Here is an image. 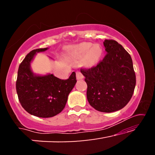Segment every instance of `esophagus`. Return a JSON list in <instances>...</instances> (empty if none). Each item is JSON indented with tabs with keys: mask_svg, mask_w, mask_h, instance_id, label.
Masks as SVG:
<instances>
[{
	"mask_svg": "<svg viewBox=\"0 0 155 155\" xmlns=\"http://www.w3.org/2000/svg\"><path fill=\"white\" fill-rule=\"evenodd\" d=\"M76 77H77L78 80H81L84 78V76H83V75H82V73H81V72L78 71L77 72H76Z\"/></svg>",
	"mask_w": 155,
	"mask_h": 155,
	"instance_id": "esophagus-1",
	"label": "esophagus"
}]
</instances>
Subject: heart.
<instances>
[{"label":"heart","mask_w":155,"mask_h":155,"mask_svg":"<svg viewBox=\"0 0 155 155\" xmlns=\"http://www.w3.org/2000/svg\"><path fill=\"white\" fill-rule=\"evenodd\" d=\"M78 54L83 56L87 53V58L89 62L95 63L100 58L102 54V50L99 45H94L91 43H84L80 44L76 47Z\"/></svg>","instance_id":"1"}]
</instances>
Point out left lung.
I'll list each match as a JSON object with an SVG mask.
<instances>
[{
    "mask_svg": "<svg viewBox=\"0 0 155 155\" xmlns=\"http://www.w3.org/2000/svg\"><path fill=\"white\" fill-rule=\"evenodd\" d=\"M107 54L94 66L81 68L87 84V98L97 111L110 113L121 109L134 92L136 77L130 55L113 39L104 41Z\"/></svg>",
    "mask_w": 155,
    "mask_h": 155,
    "instance_id": "8db88e82",
    "label": "left lung"
}]
</instances>
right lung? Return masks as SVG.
Returning <instances> with one entry per match:
<instances>
[{
	"label": "right lung",
	"mask_w": 155,
	"mask_h": 155,
	"mask_svg": "<svg viewBox=\"0 0 155 155\" xmlns=\"http://www.w3.org/2000/svg\"><path fill=\"white\" fill-rule=\"evenodd\" d=\"M46 50L47 48H37L25 56L19 66L16 81L20 104L29 114L41 118L53 117L63 111L68 96L77 82L75 72L67 80L59 79L53 74L34 75L31 61L36 53Z\"/></svg>",
	"instance_id": "1"
}]
</instances>
